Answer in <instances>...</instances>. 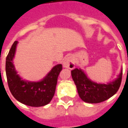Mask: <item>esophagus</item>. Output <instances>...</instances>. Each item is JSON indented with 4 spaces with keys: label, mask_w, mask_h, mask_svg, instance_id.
Wrapping results in <instances>:
<instances>
[{
    "label": "esophagus",
    "mask_w": 128,
    "mask_h": 128,
    "mask_svg": "<svg viewBox=\"0 0 128 128\" xmlns=\"http://www.w3.org/2000/svg\"><path fill=\"white\" fill-rule=\"evenodd\" d=\"M63 66L68 68L70 69H72L75 67V62L72 56H68L63 62Z\"/></svg>",
    "instance_id": "1"
}]
</instances>
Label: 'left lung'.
Listing matches in <instances>:
<instances>
[{
  "mask_svg": "<svg viewBox=\"0 0 128 128\" xmlns=\"http://www.w3.org/2000/svg\"><path fill=\"white\" fill-rule=\"evenodd\" d=\"M71 75L80 97L84 102L90 104L101 103L113 96L118 91L122 80V70L116 80L107 84L92 82L80 68L72 70Z\"/></svg>",
  "mask_w": 128,
  "mask_h": 128,
  "instance_id": "1",
  "label": "left lung"
}]
</instances>
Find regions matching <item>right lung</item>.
Returning a JSON list of instances; mask_svg holds the SVG:
<instances>
[{
	"label": "right lung",
	"mask_w": 128,
	"mask_h": 128,
	"mask_svg": "<svg viewBox=\"0 0 128 128\" xmlns=\"http://www.w3.org/2000/svg\"><path fill=\"white\" fill-rule=\"evenodd\" d=\"M17 44V41L14 42L6 58L5 70L11 93L16 100L26 106L40 107L48 104L55 94L58 78L62 70V65L58 64L55 66L40 82L24 81L17 74L13 64L12 60Z\"/></svg>",
	"instance_id": "1"
}]
</instances>
